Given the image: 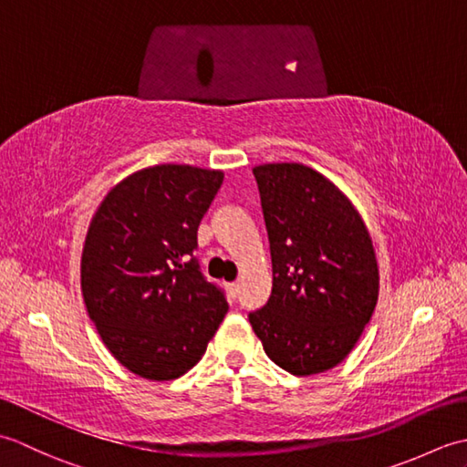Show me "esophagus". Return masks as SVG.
I'll return each instance as SVG.
<instances>
[{
	"mask_svg": "<svg viewBox=\"0 0 467 467\" xmlns=\"http://www.w3.org/2000/svg\"><path fill=\"white\" fill-rule=\"evenodd\" d=\"M226 289H228V295H231L233 299H236V295H239L241 286H239V283H228V285H226Z\"/></svg>",
	"mask_w": 467,
	"mask_h": 467,
	"instance_id": "34e87169",
	"label": "esophagus"
}]
</instances>
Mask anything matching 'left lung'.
<instances>
[{
  "instance_id": "8db88e82",
  "label": "left lung",
  "mask_w": 467,
  "mask_h": 467,
  "mask_svg": "<svg viewBox=\"0 0 467 467\" xmlns=\"http://www.w3.org/2000/svg\"><path fill=\"white\" fill-rule=\"evenodd\" d=\"M271 244L273 291L249 315L265 353L306 377L333 369L369 323L379 266L359 211L329 178L299 162L253 168Z\"/></svg>"
}]
</instances>
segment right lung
I'll return each instance as SVG.
<instances>
[{"label": "right lung", "instance_id": "obj_1", "mask_svg": "<svg viewBox=\"0 0 467 467\" xmlns=\"http://www.w3.org/2000/svg\"><path fill=\"white\" fill-rule=\"evenodd\" d=\"M223 171L156 164L118 182L92 216L80 281L88 315L118 363L171 381L202 359L228 311L198 271L196 231Z\"/></svg>", "mask_w": 467, "mask_h": 467}]
</instances>
